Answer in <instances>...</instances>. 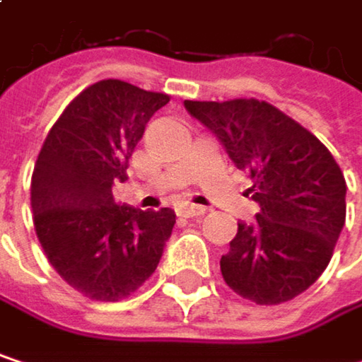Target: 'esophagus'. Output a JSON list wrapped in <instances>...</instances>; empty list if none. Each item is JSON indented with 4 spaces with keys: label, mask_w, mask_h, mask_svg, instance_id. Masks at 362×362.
Listing matches in <instances>:
<instances>
[{
    "label": "esophagus",
    "mask_w": 362,
    "mask_h": 362,
    "mask_svg": "<svg viewBox=\"0 0 362 362\" xmlns=\"http://www.w3.org/2000/svg\"><path fill=\"white\" fill-rule=\"evenodd\" d=\"M207 209L203 205H194V203H182L178 207V214L186 216V218H194V216H203Z\"/></svg>",
    "instance_id": "esophagus-1"
}]
</instances>
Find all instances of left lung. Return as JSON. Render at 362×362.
Returning <instances> with one entry per match:
<instances>
[{"mask_svg": "<svg viewBox=\"0 0 362 362\" xmlns=\"http://www.w3.org/2000/svg\"><path fill=\"white\" fill-rule=\"evenodd\" d=\"M184 107L252 176L250 192L259 203L255 222H239L220 259L226 285L259 306L293 300L323 274L344 228L339 165L313 132L264 100H184Z\"/></svg>", "mask_w": 362, "mask_h": 362, "instance_id": "left-lung-1", "label": "left lung"}]
</instances>
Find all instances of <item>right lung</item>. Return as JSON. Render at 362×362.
<instances>
[{
	"label": "right lung",
	"instance_id": "right-lung-1",
	"mask_svg": "<svg viewBox=\"0 0 362 362\" xmlns=\"http://www.w3.org/2000/svg\"><path fill=\"white\" fill-rule=\"evenodd\" d=\"M170 103L121 79L79 92L52 125L31 178L33 224L52 268L79 293L119 302L155 272L176 224L170 207L142 211L112 197L148 119Z\"/></svg>",
	"mask_w": 362,
	"mask_h": 362
}]
</instances>
